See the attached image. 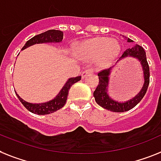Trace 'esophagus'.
Instances as JSON below:
<instances>
[{"instance_id":"1","label":"esophagus","mask_w":161,"mask_h":161,"mask_svg":"<svg viewBox=\"0 0 161 161\" xmlns=\"http://www.w3.org/2000/svg\"><path fill=\"white\" fill-rule=\"evenodd\" d=\"M93 72V69L91 68H89V69H86V70H85L84 71H82L81 73V77L82 78H85L86 76V75H90L91 73Z\"/></svg>"}]
</instances>
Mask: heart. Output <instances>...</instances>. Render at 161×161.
Segmentation results:
<instances>
[{"mask_svg":"<svg viewBox=\"0 0 161 161\" xmlns=\"http://www.w3.org/2000/svg\"><path fill=\"white\" fill-rule=\"evenodd\" d=\"M118 43L107 38H99L82 42L80 52L88 58H97L99 66L107 64L119 52Z\"/></svg>","mask_w":161,"mask_h":161,"instance_id":"b5f03b06","label":"heart"}]
</instances>
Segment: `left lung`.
<instances>
[{
    "label": "left lung",
    "instance_id": "left-lung-1",
    "mask_svg": "<svg viewBox=\"0 0 161 161\" xmlns=\"http://www.w3.org/2000/svg\"><path fill=\"white\" fill-rule=\"evenodd\" d=\"M127 42H132L131 39L127 38ZM127 56L136 58L141 62L142 65L143 73H144L145 83L142 89L140 91V93L136 95L135 98L131 99L130 101H127L126 103H119L115 100H113L110 99L109 96L107 94L108 90V75H109L110 69H106V70H102L98 73L99 75V84L97 86L96 89L94 91V97L96 103L99 106L103 107L105 109L113 111V112L122 113L128 111L131 109L132 108L137 104L139 102L143 99L144 95L147 91L148 86L150 83V68L148 62L147 60V56H146V52L142 47L139 45H136L131 48H127V50L123 52L122 58H125Z\"/></svg>",
    "mask_w": 161,
    "mask_h": 161
}]
</instances>
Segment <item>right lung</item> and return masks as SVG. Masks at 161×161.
Returning a JSON list of instances; mask_svg holds the SVG:
<instances>
[{
  "instance_id": "right-lung-1",
  "label": "right lung",
  "mask_w": 161,
  "mask_h": 161,
  "mask_svg": "<svg viewBox=\"0 0 161 161\" xmlns=\"http://www.w3.org/2000/svg\"><path fill=\"white\" fill-rule=\"evenodd\" d=\"M63 38V33L60 30H51L47 31L39 34L38 35L34 36L30 40H28L25 45L22 47V50L25 49L26 47H30L31 45L36 44V43H42V42H60ZM81 80V76H76V77H72L66 81L63 88L60 91L58 95L51 101L43 103H28L21 99L16 94L18 99L21 103L27 108L30 112L33 113L34 114H38V115H44V114H53L57 110L62 108L65 105V103L67 99L68 96L69 90L71 89L73 84L76 83L77 81ZM15 92V91H14Z\"/></svg>"
}]
</instances>
